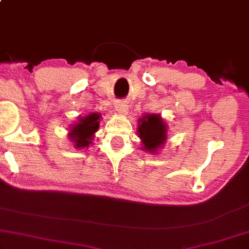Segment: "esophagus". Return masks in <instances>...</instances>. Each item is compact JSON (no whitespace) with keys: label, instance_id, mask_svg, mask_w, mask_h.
Masks as SVG:
<instances>
[{"label":"esophagus","instance_id":"obj_1","mask_svg":"<svg viewBox=\"0 0 249 249\" xmlns=\"http://www.w3.org/2000/svg\"><path fill=\"white\" fill-rule=\"evenodd\" d=\"M115 109L118 114L126 115L128 112V106L125 101H117L115 104Z\"/></svg>","mask_w":249,"mask_h":249}]
</instances>
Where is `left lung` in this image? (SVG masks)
Wrapping results in <instances>:
<instances>
[{
    "instance_id": "8db88e82",
    "label": "left lung",
    "mask_w": 249,
    "mask_h": 249,
    "mask_svg": "<svg viewBox=\"0 0 249 249\" xmlns=\"http://www.w3.org/2000/svg\"><path fill=\"white\" fill-rule=\"evenodd\" d=\"M138 134L143 150L154 154L165 144L167 139V125L160 115L147 114L139 119Z\"/></svg>"
}]
</instances>
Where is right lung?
Masks as SVG:
<instances>
[{
  "mask_svg": "<svg viewBox=\"0 0 249 249\" xmlns=\"http://www.w3.org/2000/svg\"><path fill=\"white\" fill-rule=\"evenodd\" d=\"M101 115L91 112L85 117H81L69 132V139L74 142L76 148L89 147L95 132L99 130Z\"/></svg>",
  "mask_w": 249,
  "mask_h": 249,
  "instance_id": "obj_1",
  "label": "right lung"
}]
</instances>
